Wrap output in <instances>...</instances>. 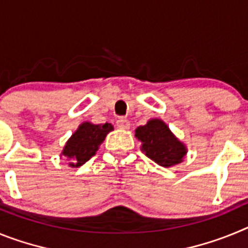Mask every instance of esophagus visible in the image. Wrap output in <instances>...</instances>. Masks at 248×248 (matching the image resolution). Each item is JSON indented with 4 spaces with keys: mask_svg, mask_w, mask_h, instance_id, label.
Here are the masks:
<instances>
[{
    "mask_svg": "<svg viewBox=\"0 0 248 248\" xmlns=\"http://www.w3.org/2000/svg\"><path fill=\"white\" fill-rule=\"evenodd\" d=\"M117 126L119 129L126 130V129L130 128V122H129L128 119H124V118H119V119L117 120Z\"/></svg>",
    "mask_w": 248,
    "mask_h": 248,
    "instance_id": "34e87169",
    "label": "esophagus"
}]
</instances>
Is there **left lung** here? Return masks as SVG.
Returning a JSON list of instances; mask_svg holds the SVG:
<instances>
[{"label": "left lung", "mask_w": 248, "mask_h": 248, "mask_svg": "<svg viewBox=\"0 0 248 248\" xmlns=\"http://www.w3.org/2000/svg\"><path fill=\"white\" fill-rule=\"evenodd\" d=\"M135 137L141 141V151L163 168L180 164L187 153L186 146L160 119H150L145 125L138 126Z\"/></svg>", "instance_id": "left-lung-1"}]
</instances>
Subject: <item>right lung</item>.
Instances as JSON below:
<instances>
[{
  "label": "right lung",
  "mask_w": 248,
  "mask_h": 248,
  "mask_svg": "<svg viewBox=\"0 0 248 248\" xmlns=\"http://www.w3.org/2000/svg\"><path fill=\"white\" fill-rule=\"evenodd\" d=\"M111 130L113 125L109 123L105 124H92L89 122L82 123L68 139L62 151L63 156L69 160V166L78 168L87 163L93 155H95L99 145Z\"/></svg>",
  "instance_id": "right-lung-1"
}]
</instances>
